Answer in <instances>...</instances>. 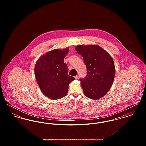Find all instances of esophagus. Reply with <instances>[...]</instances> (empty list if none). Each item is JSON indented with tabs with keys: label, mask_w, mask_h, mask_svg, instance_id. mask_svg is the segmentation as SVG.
Returning a JSON list of instances; mask_svg holds the SVG:
<instances>
[{
	"label": "esophagus",
	"mask_w": 146,
	"mask_h": 146,
	"mask_svg": "<svg viewBox=\"0 0 146 146\" xmlns=\"http://www.w3.org/2000/svg\"><path fill=\"white\" fill-rule=\"evenodd\" d=\"M74 78H75L76 79H79V76H74Z\"/></svg>",
	"instance_id": "obj_1"
}]
</instances>
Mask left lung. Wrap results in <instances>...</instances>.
Wrapping results in <instances>:
<instances>
[{
    "label": "left lung",
    "mask_w": 146,
    "mask_h": 146,
    "mask_svg": "<svg viewBox=\"0 0 146 146\" xmlns=\"http://www.w3.org/2000/svg\"><path fill=\"white\" fill-rule=\"evenodd\" d=\"M76 50L82 56L87 69L85 78L80 79L84 95L95 100L104 97L110 90L115 74L111 56L97 45H77Z\"/></svg>",
    "instance_id": "obj_1"
}]
</instances>
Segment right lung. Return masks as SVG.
<instances>
[{
	"instance_id": "1",
	"label": "right lung",
	"mask_w": 146,
	"mask_h": 146,
	"mask_svg": "<svg viewBox=\"0 0 146 146\" xmlns=\"http://www.w3.org/2000/svg\"><path fill=\"white\" fill-rule=\"evenodd\" d=\"M69 48L54 49L40 56L35 64L36 80L43 94L52 100L64 97L68 85L75 78L68 74L67 66L63 59Z\"/></svg>"
}]
</instances>
